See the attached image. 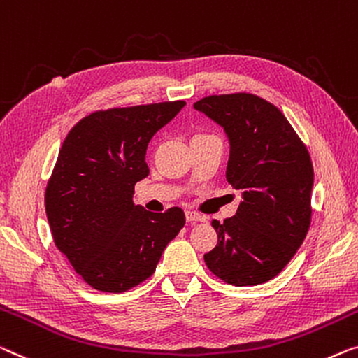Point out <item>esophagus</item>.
Segmentation results:
<instances>
[{
  "label": "esophagus",
  "instance_id": "1",
  "mask_svg": "<svg viewBox=\"0 0 358 358\" xmlns=\"http://www.w3.org/2000/svg\"><path fill=\"white\" fill-rule=\"evenodd\" d=\"M186 215V220H188L189 223H196V222H206V215H201V213H197L194 210H186L185 212Z\"/></svg>",
  "mask_w": 358,
  "mask_h": 358
}]
</instances>
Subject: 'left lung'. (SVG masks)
<instances>
[{
  "label": "left lung",
  "instance_id": "1",
  "mask_svg": "<svg viewBox=\"0 0 358 358\" xmlns=\"http://www.w3.org/2000/svg\"><path fill=\"white\" fill-rule=\"evenodd\" d=\"M194 109L225 128L227 180L243 191L236 213L212 222L218 241L204 262L228 285H262L294 257L310 228V154L282 112L257 94H210Z\"/></svg>",
  "mask_w": 358,
  "mask_h": 358
}]
</instances>
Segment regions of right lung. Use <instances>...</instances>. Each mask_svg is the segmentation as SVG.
I'll return each instance as SVG.
<instances>
[{
	"mask_svg": "<svg viewBox=\"0 0 358 358\" xmlns=\"http://www.w3.org/2000/svg\"><path fill=\"white\" fill-rule=\"evenodd\" d=\"M185 104L94 110L62 143L46 185V217L56 248L94 289L125 292L141 285L185 227L180 207L154 213L133 204L135 185L149 175V141Z\"/></svg>",
	"mask_w": 358,
	"mask_h": 358,
	"instance_id": "add662e5",
	"label": "right lung"
}]
</instances>
